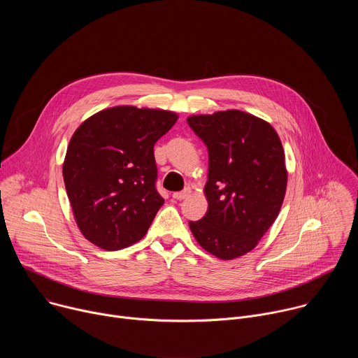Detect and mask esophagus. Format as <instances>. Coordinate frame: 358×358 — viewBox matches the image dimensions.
<instances>
[{
	"mask_svg": "<svg viewBox=\"0 0 358 358\" xmlns=\"http://www.w3.org/2000/svg\"><path fill=\"white\" fill-rule=\"evenodd\" d=\"M189 192H191V191H189V188H185V189H182V191H177V192H174V194H173V198H174V199L181 201V199L187 198Z\"/></svg>",
	"mask_w": 358,
	"mask_h": 358,
	"instance_id": "obj_1",
	"label": "esophagus"
}]
</instances>
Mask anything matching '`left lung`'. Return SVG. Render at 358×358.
Listing matches in <instances>:
<instances>
[{
	"label": "left lung",
	"instance_id": "obj_1",
	"mask_svg": "<svg viewBox=\"0 0 358 358\" xmlns=\"http://www.w3.org/2000/svg\"><path fill=\"white\" fill-rule=\"evenodd\" d=\"M187 123L208 150V211L189 221V229L217 258H238L257 246L280 211L287 182L280 138L269 123L241 110Z\"/></svg>",
	"mask_w": 358,
	"mask_h": 358
}]
</instances>
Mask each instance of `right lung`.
Wrapping results in <instances>:
<instances>
[{"instance_id":"add662e5","label":"right lung","mask_w":358,"mask_h":358,"mask_svg":"<svg viewBox=\"0 0 358 358\" xmlns=\"http://www.w3.org/2000/svg\"><path fill=\"white\" fill-rule=\"evenodd\" d=\"M177 119L166 110L117 106L73 133L64 181L76 224L92 243L119 250L145 235L164 203L156 188L155 144Z\"/></svg>"}]
</instances>
